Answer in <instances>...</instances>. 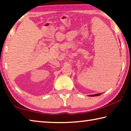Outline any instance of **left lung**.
<instances>
[{
	"instance_id": "8db88e82",
	"label": "left lung",
	"mask_w": 131,
	"mask_h": 131,
	"mask_svg": "<svg viewBox=\"0 0 131 131\" xmlns=\"http://www.w3.org/2000/svg\"><path fill=\"white\" fill-rule=\"evenodd\" d=\"M102 94L101 93H99V94H94V95H89V96H99V95H101Z\"/></svg>"
}]
</instances>
